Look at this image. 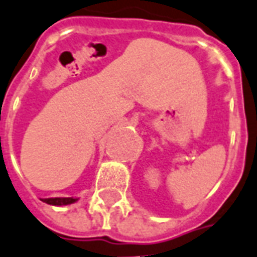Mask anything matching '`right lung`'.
I'll return each instance as SVG.
<instances>
[{"label": "right lung", "mask_w": 257, "mask_h": 257, "mask_svg": "<svg viewBox=\"0 0 257 257\" xmlns=\"http://www.w3.org/2000/svg\"><path fill=\"white\" fill-rule=\"evenodd\" d=\"M43 202L48 203V205H54V206H62V205H70L76 201L75 198H46L42 199Z\"/></svg>", "instance_id": "obj_1"}]
</instances>
